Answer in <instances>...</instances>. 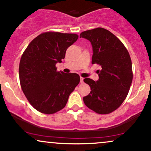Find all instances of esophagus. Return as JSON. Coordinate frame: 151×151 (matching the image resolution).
Here are the masks:
<instances>
[{"label":"esophagus","mask_w":151,"mask_h":151,"mask_svg":"<svg viewBox=\"0 0 151 151\" xmlns=\"http://www.w3.org/2000/svg\"><path fill=\"white\" fill-rule=\"evenodd\" d=\"M80 82L84 83V78L83 77H80Z\"/></svg>","instance_id":"34e87169"}]
</instances>
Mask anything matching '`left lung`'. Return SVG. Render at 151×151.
<instances>
[{
  "mask_svg": "<svg viewBox=\"0 0 151 151\" xmlns=\"http://www.w3.org/2000/svg\"><path fill=\"white\" fill-rule=\"evenodd\" d=\"M80 37L91 42V63L101 66V70L96 72L97 81L84 79L91 91L83 100L96 113H111L125 100L132 82V63L129 52L119 38L102 27L82 32Z\"/></svg>",
  "mask_w": 151,
  "mask_h": 151,
  "instance_id": "left-lung-1",
  "label": "left lung"
}]
</instances>
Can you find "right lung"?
<instances>
[{
    "label": "right lung",
    "mask_w": 151,
    "mask_h": 151,
    "mask_svg": "<svg viewBox=\"0 0 151 151\" xmlns=\"http://www.w3.org/2000/svg\"><path fill=\"white\" fill-rule=\"evenodd\" d=\"M77 39L76 34L44 32L32 40L22 54L19 65L20 86L38 111L52 114L60 111L79 84V74L58 72L55 67Z\"/></svg>",
    "instance_id": "right-lung-1"
}]
</instances>
